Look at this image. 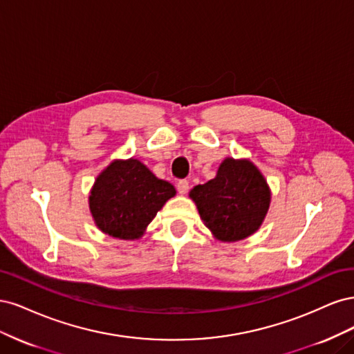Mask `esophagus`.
Returning a JSON list of instances; mask_svg holds the SVG:
<instances>
[{
  "mask_svg": "<svg viewBox=\"0 0 354 354\" xmlns=\"http://www.w3.org/2000/svg\"><path fill=\"white\" fill-rule=\"evenodd\" d=\"M177 190H178L180 195H186L187 190H189V181L187 180H178Z\"/></svg>",
  "mask_w": 354,
  "mask_h": 354,
  "instance_id": "esophagus-1",
  "label": "esophagus"
}]
</instances>
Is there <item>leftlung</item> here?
I'll return each instance as SVG.
<instances>
[{"label":"left lung","mask_w":354,"mask_h":354,"mask_svg":"<svg viewBox=\"0 0 354 354\" xmlns=\"http://www.w3.org/2000/svg\"><path fill=\"white\" fill-rule=\"evenodd\" d=\"M203 224L214 238L236 242L260 229L270 207V189L251 160L226 158L217 176L190 190Z\"/></svg>","instance_id":"1"}]
</instances>
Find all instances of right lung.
<instances>
[{"instance_id": "add662e5", "label": "right lung", "mask_w": 354, "mask_h": 354, "mask_svg": "<svg viewBox=\"0 0 354 354\" xmlns=\"http://www.w3.org/2000/svg\"><path fill=\"white\" fill-rule=\"evenodd\" d=\"M174 195V186L158 178L138 159H115L95 178L88 203L103 233L134 241L143 236L156 212Z\"/></svg>"}]
</instances>
